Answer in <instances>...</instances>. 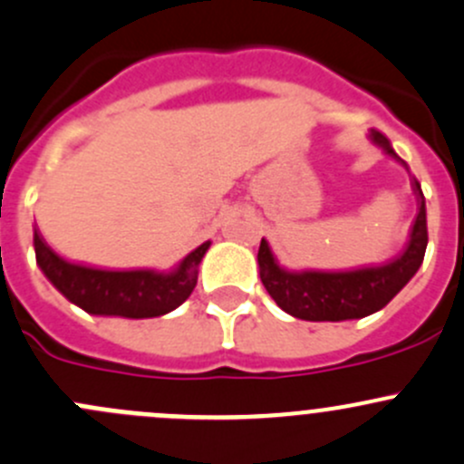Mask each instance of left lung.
<instances>
[{
	"label": "left lung",
	"mask_w": 464,
	"mask_h": 464,
	"mask_svg": "<svg viewBox=\"0 0 464 464\" xmlns=\"http://www.w3.org/2000/svg\"><path fill=\"white\" fill-rule=\"evenodd\" d=\"M371 137L377 145H382L383 152L400 159L382 132L372 130ZM411 184H413L415 198H418V215L411 227L409 245L388 265L362 266L354 271H301V274H294V271L280 269L278 262L271 256L269 245L262 240L258 249L260 280L276 305L303 321L363 319V316L386 307L391 298L420 269L429 242L422 188L415 177L411 179Z\"/></svg>",
	"instance_id": "obj_1"
}]
</instances>
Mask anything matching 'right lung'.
I'll list each match as a JSON object with an SVG mask.
<instances>
[{
    "label": "right lung",
    "instance_id": "right-lung-1",
    "mask_svg": "<svg viewBox=\"0 0 464 464\" xmlns=\"http://www.w3.org/2000/svg\"><path fill=\"white\" fill-rule=\"evenodd\" d=\"M35 260L46 278L72 303L101 316H125V319H150L179 307L198 285V266L210 242L186 256L170 274L157 271H107L89 269L60 258L42 233L33 236Z\"/></svg>",
    "mask_w": 464,
    "mask_h": 464
}]
</instances>
